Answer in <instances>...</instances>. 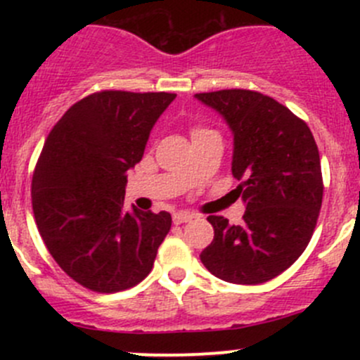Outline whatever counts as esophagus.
Here are the masks:
<instances>
[{"mask_svg": "<svg viewBox=\"0 0 360 360\" xmlns=\"http://www.w3.org/2000/svg\"><path fill=\"white\" fill-rule=\"evenodd\" d=\"M193 219V214H188V212H176L172 216V221L174 224H183V223H188V221Z\"/></svg>", "mask_w": 360, "mask_h": 360, "instance_id": "34e87169", "label": "esophagus"}]
</instances>
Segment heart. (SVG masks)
<instances>
[{"label":"heart","instance_id":"obj_1","mask_svg":"<svg viewBox=\"0 0 360 360\" xmlns=\"http://www.w3.org/2000/svg\"><path fill=\"white\" fill-rule=\"evenodd\" d=\"M207 132H212V130H209V129H203V127H195V129L191 130V137L202 136V134H207Z\"/></svg>","mask_w":360,"mask_h":360}]
</instances>
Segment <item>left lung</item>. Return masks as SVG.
<instances>
[{
	"label": "left lung",
	"mask_w": 360,
	"mask_h": 360,
	"mask_svg": "<svg viewBox=\"0 0 360 360\" xmlns=\"http://www.w3.org/2000/svg\"><path fill=\"white\" fill-rule=\"evenodd\" d=\"M233 134L231 174L245 203L244 223L209 216L214 240L203 266L233 284H263L303 254L322 205V170L310 129L281 103L242 89L195 94Z\"/></svg>",
	"instance_id": "left-lung-1"
}]
</instances>
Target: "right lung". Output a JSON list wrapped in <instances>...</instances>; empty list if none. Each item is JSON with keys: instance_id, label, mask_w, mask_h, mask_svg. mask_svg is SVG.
<instances>
[{"instance_id": "right-lung-1", "label": "right lung", "mask_w": 360, "mask_h": 360, "mask_svg": "<svg viewBox=\"0 0 360 360\" xmlns=\"http://www.w3.org/2000/svg\"><path fill=\"white\" fill-rule=\"evenodd\" d=\"M176 94L103 90L53 125L32 174L34 219L46 249L83 288L118 292L148 277L169 212L123 209L127 170Z\"/></svg>"}]
</instances>
